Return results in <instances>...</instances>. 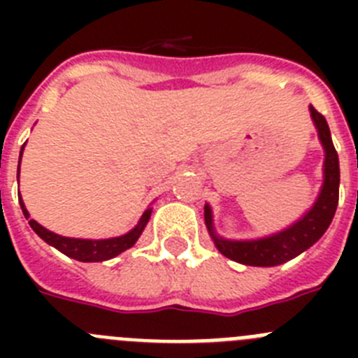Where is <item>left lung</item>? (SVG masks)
Segmentation results:
<instances>
[{
  "label": "left lung",
  "instance_id": "left-lung-1",
  "mask_svg": "<svg viewBox=\"0 0 358 358\" xmlns=\"http://www.w3.org/2000/svg\"><path fill=\"white\" fill-rule=\"evenodd\" d=\"M310 113H312V118L317 127L319 140L327 152L324 185H322L317 202L299 222H296L289 229L281 231L278 235L267 236V238L249 240V242H231V240L215 236L213 226H211V210L210 206L204 208L206 226L213 236L215 245L231 260L243 265H252V267H274V265L285 264L306 251L310 245H314L331 224V218H334L337 204H339V156L331 143L330 129H328L324 116L314 107H310Z\"/></svg>",
  "mask_w": 358,
  "mask_h": 358
}]
</instances>
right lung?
<instances>
[{
    "label": "right lung",
    "mask_w": 358,
    "mask_h": 358,
    "mask_svg": "<svg viewBox=\"0 0 358 358\" xmlns=\"http://www.w3.org/2000/svg\"><path fill=\"white\" fill-rule=\"evenodd\" d=\"M24 147V145H23ZM21 154H23V148H21ZM17 179H19V170H17ZM21 204V210H23L24 217L28 218V211L24 208L23 201H19ZM152 210L148 208L147 211L141 217L140 224L127 233V235L123 236H116V238H107V240H80V238H68V236H61L55 235L52 231L44 229L41 224H37L36 220H28L30 227L36 231L37 235L44 240L46 243L53 245L55 249H59L61 252H64L66 256L69 258H75L78 262H103V260H110V258H115L116 255L120 252L127 251L129 248H132L136 243V240L140 238L141 231L145 229L147 226L148 218H150Z\"/></svg>",
    "instance_id": "1"
}]
</instances>
